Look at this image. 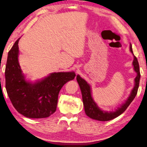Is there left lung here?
<instances>
[{"mask_svg":"<svg viewBox=\"0 0 147 147\" xmlns=\"http://www.w3.org/2000/svg\"><path fill=\"white\" fill-rule=\"evenodd\" d=\"M130 51L133 53L132 51L131 45L130 44ZM134 57V60L133 62V65L134 67V70L137 72L138 75L135 79V86L133 90H131V94L129 96L128 100L126 101L124 104L121 105V107L118 108L114 112H105L101 110L97 105L96 103L94 102V100L91 95V90L90 86L86 81L82 79L79 76H77V81L79 83V87L81 88V93H82V98L83 105L85 107V111L86 115L88 117L94 120H97L99 121H108L112 120L119 117L122 113H124L126 109L128 108L129 104L131 103L132 101L136 97L138 93L139 85V80H140V70H139V65L138 61V59L136 57Z\"/></svg>","mask_w":147,"mask_h":147,"instance_id":"obj_1","label":"left lung"}]
</instances>
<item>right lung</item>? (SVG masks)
Here are the masks:
<instances>
[{
    "mask_svg": "<svg viewBox=\"0 0 147 147\" xmlns=\"http://www.w3.org/2000/svg\"><path fill=\"white\" fill-rule=\"evenodd\" d=\"M19 40L8 55L5 69L7 94L13 106L23 116L30 119L48 117L57 109L61 88L75 78L76 74L58 72L34 84L27 82L18 62Z\"/></svg>",
    "mask_w": 147,
    "mask_h": 147,
    "instance_id": "right-lung-1",
    "label": "right lung"
}]
</instances>
